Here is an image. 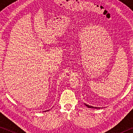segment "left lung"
<instances>
[{
    "mask_svg": "<svg viewBox=\"0 0 133 133\" xmlns=\"http://www.w3.org/2000/svg\"><path fill=\"white\" fill-rule=\"evenodd\" d=\"M84 105L85 106H87L88 108H91V109H100V107H93V106H91V105H89L88 104H85L84 103Z\"/></svg>",
    "mask_w": 133,
    "mask_h": 133,
    "instance_id": "1",
    "label": "left lung"
}]
</instances>
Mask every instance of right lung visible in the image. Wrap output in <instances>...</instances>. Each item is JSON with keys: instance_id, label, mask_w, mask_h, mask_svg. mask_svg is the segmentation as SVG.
<instances>
[{"instance_id": "obj_1", "label": "right lung", "mask_w": 133, "mask_h": 133, "mask_svg": "<svg viewBox=\"0 0 133 133\" xmlns=\"http://www.w3.org/2000/svg\"><path fill=\"white\" fill-rule=\"evenodd\" d=\"M49 110H50V109H49V110H46V111H43V112H46V111H49Z\"/></svg>"}]
</instances>
